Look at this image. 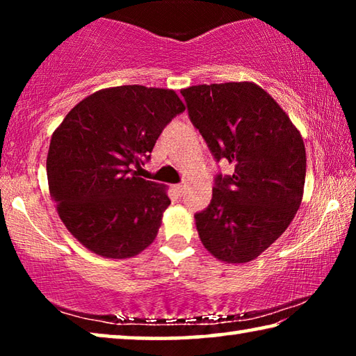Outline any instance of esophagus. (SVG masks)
Segmentation results:
<instances>
[{
	"label": "esophagus",
	"instance_id": "esophagus-1",
	"mask_svg": "<svg viewBox=\"0 0 356 356\" xmlns=\"http://www.w3.org/2000/svg\"><path fill=\"white\" fill-rule=\"evenodd\" d=\"M184 186L185 185H182V184H177V185H174V190H176V193H179V195H180V193L184 191Z\"/></svg>",
	"mask_w": 356,
	"mask_h": 356
}]
</instances>
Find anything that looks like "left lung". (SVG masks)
<instances>
[{
    "instance_id": "left-lung-1",
    "label": "left lung",
    "mask_w": 356,
    "mask_h": 356,
    "mask_svg": "<svg viewBox=\"0 0 356 356\" xmlns=\"http://www.w3.org/2000/svg\"><path fill=\"white\" fill-rule=\"evenodd\" d=\"M190 119L216 160L234 165L218 176L210 206L195 215L210 254L245 264L280 238L303 200L306 150L287 113L252 81L182 89Z\"/></svg>"
}]
</instances>
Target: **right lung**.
I'll return each mask as SVG.
<instances>
[{
	"mask_svg": "<svg viewBox=\"0 0 356 356\" xmlns=\"http://www.w3.org/2000/svg\"><path fill=\"white\" fill-rule=\"evenodd\" d=\"M185 110L172 89L106 88L76 104L53 131L48 188L67 231L106 259L140 254L171 201L168 186L138 177L161 130Z\"/></svg>",
	"mask_w": 356,
	"mask_h": 356,
	"instance_id": "right-lung-1",
	"label": "right lung"
}]
</instances>
